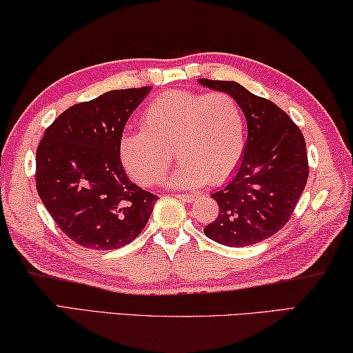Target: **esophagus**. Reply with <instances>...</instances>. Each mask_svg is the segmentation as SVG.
I'll return each mask as SVG.
<instances>
[{
    "label": "esophagus",
    "mask_w": 353,
    "mask_h": 353,
    "mask_svg": "<svg viewBox=\"0 0 353 353\" xmlns=\"http://www.w3.org/2000/svg\"><path fill=\"white\" fill-rule=\"evenodd\" d=\"M177 198L185 201V203H193V201L198 199V193H181L177 194Z\"/></svg>",
    "instance_id": "obj_1"
}]
</instances>
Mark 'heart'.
<instances>
[{
    "label": "heart",
    "mask_w": 353,
    "mask_h": 353,
    "mask_svg": "<svg viewBox=\"0 0 353 353\" xmlns=\"http://www.w3.org/2000/svg\"><path fill=\"white\" fill-rule=\"evenodd\" d=\"M143 130L127 132L119 143L121 161L133 181L154 185L172 160V187H199L232 174L247 144L243 111L225 92L171 91L150 102L141 114Z\"/></svg>",
    "instance_id": "1"
}]
</instances>
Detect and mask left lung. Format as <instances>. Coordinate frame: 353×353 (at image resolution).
Masks as SVG:
<instances>
[{"label": "left lung", "mask_w": 353, "mask_h": 353, "mask_svg": "<svg viewBox=\"0 0 353 353\" xmlns=\"http://www.w3.org/2000/svg\"><path fill=\"white\" fill-rule=\"evenodd\" d=\"M199 83L236 99L248 125L242 163L226 187L212 193L220 214L204 234L226 247H248L276 234L292 215L310 172L305 138L279 106L239 83Z\"/></svg>", "instance_id": "1"}]
</instances>
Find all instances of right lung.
Wrapping results in <instances>:
<instances>
[{"instance_id":"right-lung-1","label":"right lung","mask_w":353,"mask_h":353,"mask_svg":"<svg viewBox=\"0 0 353 353\" xmlns=\"http://www.w3.org/2000/svg\"><path fill=\"white\" fill-rule=\"evenodd\" d=\"M150 86L117 89L77 103L50 125L36 152L39 198L67 237L116 250L135 240L159 196L139 188L121 163L128 117Z\"/></svg>"}]
</instances>
